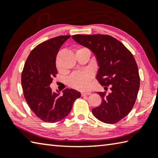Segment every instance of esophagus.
Here are the masks:
<instances>
[{
    "mask_svg": "<svg viewBox=\"0 0 158 158\" xmlns=\"http://www.w3.org/2000/svg\"><path fill=\"white\" fill-rule=\"evenodd\" d=\"M81 96H85V95H89L91 94V93L90 91H83L81 93Z\"/></svg>",
    "mask_w": 158,
    "mask_h": 158,
    "instance_id": "1",
    "label": "esophagus"
}]
</instances>
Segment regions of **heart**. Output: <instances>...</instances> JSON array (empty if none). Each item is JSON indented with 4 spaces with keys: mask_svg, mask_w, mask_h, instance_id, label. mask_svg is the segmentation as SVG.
I'll list each match as a JSON object with an SVG mask.
<instances>
[{
    "mask_svg": "<svg viewBox=\"0 0 158 158\" xmlns=\"http://www.w3.org/2000/svg\"><path fill=\"white\" fill-rule=\"evenodd\" d=\"M57 68L59 66L57 64ZM92 78V74L89 71H83L79 73H74L68 79V84L69 86L77 90H85L89 85L90 79Z\"/></svg>",
    "mask_w": 158,
    "mask_h": 158,
    "instance_id": "heart-1",
    "label": "heart"
}]
</instances>
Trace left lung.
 Listing matches in <instances>:
<instances>
[{
  "label": "left lung",
  "instance_id": "obj_1",
  "mask_svg": "<svg viewBox=\"0 0 158 158\" xmlns=\"http://www.w3.org/2000/svg\"><path fill=\"white\" fill-rule=\"evenodd\" d=\"M74 41L92 51L99 69L96 78L102 85H110L111 91L98 92L102 103L92 109L96 118L114 124L130 113L135 105L140 85L135 58L121 42L108 35H74Z\"/></svg>",
  "mask_w": 158,
  "mask_h": 158
}]
</instances>
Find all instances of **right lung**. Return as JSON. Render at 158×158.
Wrapping results in <instances>:
<instances>
[{
  "label": "right lung",
  "mask_w": 158,
  "mask_h": 158,
  "mask_svg": "<svg viewBox=\"0 0 158 158\" xmlns=\"http://www.w3.org/2000/svg\"><path fill=\"white\" fill-rule=\"evenodd\" d=\"M70 35H60L42 42L30 53L21 74V85L29 107L42 121L56 123L71 111L81 93L67 89L60 95L50 84L58 73L56 59L60 47Z\"/></svg>",
  "instance_id": "1"
}]
</instances>
